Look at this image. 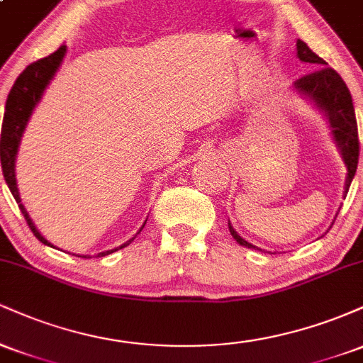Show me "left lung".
Wrapping results in <instances>:
<instances>
[{
  "mask_svg": "<svg viewBox=\"0 0 363 363\" xmlns=\"http://www.w3.org/2000/svg\"><path fill=\"white\" fill-rule=\"evenodd\" d=\"M297 57L303 62H309L312 68L315 69L306 74V77L298 78L294 83V89L303 95V97L309 99L311 102H314V106L326 114L333 140H335L336 147H338L341 153V158H343L345 165H347V181H345V194H347L350 184H352L353 177H355L358 150H360L358 148L357 118L355 109H353L352 95H350V90L347 83L343 82V78L335 69L326 66L328 62L315 52H312L309 45L301 39L297 40ZM228 230H230L232 237L240 245L249 249H257L256 245L247 242V240L237 234L230 223H228Z\"/></svg>",
  "mask_w": 363,
  "mask_h": 363,
  "instance_id": "8db88e82",
  "label": "left lung"
}]
</instances>
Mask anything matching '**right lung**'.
<instances>
[{
	"label": "right lung",
	"mask_w": 363,
	"mask_h": 363,
	"mask_svg": "<svg viewBox=\"0 0 363 363\" xmlns=\"http://www.w3.org/2000/svg\"><path fill=\"white\" fill-rule=\"evenodd\" d=\"M65 54H66V45H61L56 52L49 54L48 57H43V60L32 62V65H28L27 68L20 73V77L16 78L13 86H11L10 94H8L6 106H5V118H3V126H1V138H0L1 170H3V176H5L6 184L10 187L15 201L18 203L20 211H22L25 220H27L30 230L34 232L37 239L45 245H51V242H48V239H44V237L40 235V232L37 230L34 222H32V218L28 216L27 210L23 208L22 199H20L18 187H16V177H15V162H16V153H18L20 141H22L23 131L25 128H27L28 119H30L32 112H34L37 104H39L40 99H43L44 90L48 89V85L51 83L54 74H56L57 69H60L61 62L65 60ZM145 223L141 225L140 232L143 230ZM133 239H135V237H133ZM133 239H129L126 244L119 245V247L101 252L99 256H107V254L118 251V249L126 247V245L131 244ZM51 247H54V245H51Z\"/></svg>",
	"instance_id": "1"
}]
</instances>
